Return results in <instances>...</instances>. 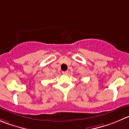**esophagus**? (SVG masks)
Segmentation results:
<instances>
[{"label": "esophagus", "instance_id": "obj_1", "mask_svg": "<svg viewBox=\"0 0 129 129\" xmlns=\"http://www.w3.org/2000/svg\"><path fill=\"white\" fill-rule=\"evenodd\" d=\"M62 74H63V75H67V74H68V71H64V72H62Z\"/></svg>", "mask_w": 129, "mask_h": 129}]
</instances>
